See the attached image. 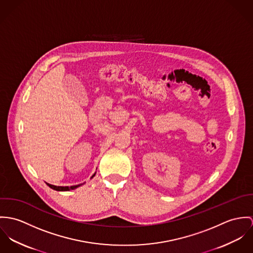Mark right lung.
Segmentation results:
<instances>
[{
	"instance_id": "1",
	"label": "right lung",
	"mask_w": 253,
	"mask_h": 253,
	"mask_svg": "<svg viewBox=\"0 0 253 253\" xmlns=\"http://www.w3.org/2000/svg\"><path fill=\"white\" fill-rule=\"evenodd\" d=\"M95 175V174H94ZM93 175V176H94ZM92 176V177H93ZM50 188H52V189H54V190H56V191H70V190H73V189H76L77 187H79L81 184H79V185H74V186H71V187H69V186H55V185H52V184H49V183H46Z\"/></svg>"
}]
</instances>
